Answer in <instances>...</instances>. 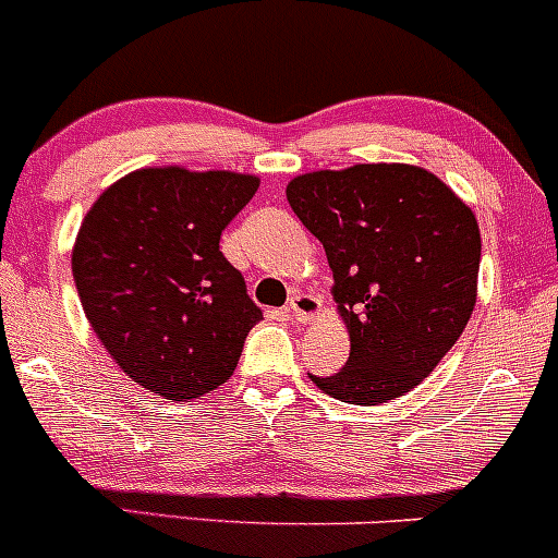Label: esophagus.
<instances>
[{"instance_id": "34e87169", "label": "esophagus", "mask_w": 558, "mask_h": 558, "mask_svg": "<svg viewBox=\"0 0 558 558\" xmlns=\"http://www.w3.org/2000/svg\"><path fill=\"white\" fill-rule=\"evenodd\" d=\"M288 312H291V317L299 319V323H312V319H317L319 312H323V304H319V299L310 296V293H293V296L288 299Z\"/></svg>"}]
</instances>
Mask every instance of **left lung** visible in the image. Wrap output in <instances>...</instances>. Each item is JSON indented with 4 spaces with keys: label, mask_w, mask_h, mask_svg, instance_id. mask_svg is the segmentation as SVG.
Segmentation results:
<instances>
[{
    "label": "left lung",
    "mask_w": 558,
    "mask_h": 558,
    "mask_svg": "<svg viewBox=\"0 0 558 558\" xmlns=\"http://www.w3.org/2000/svg\"><path fill=\"white\" fill-rule=\"evenodd\" d=\"M288 204L325 246L351 338L341 373L310 375L332 399L377 407L420 386L477 299L475 215L433 172L354 165L293 178Z\"/></svg>",
    "instance_id": "8db88e82"
}]
</instances>
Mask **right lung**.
Wrapping results in <instances>:
<instances>
[{
    "label": "right lung",
    "instance_id": "right-lung-1",
    "mask_svg": "<svg viewBox=\"0 0 558 558\" xmlns=\"http://www.w3.org/2000/svg\"><path fill=\"white\" fill-rule=\"evenodd\" d=\"M259 178L144 168L112 183L83 217L73 278L101 345L133 383L170 401L233 375L262 310L220 252Z\"/></svg>",
    "mask_w": 558,
    "mask_h": 558
}]
</instances>
